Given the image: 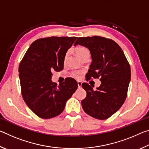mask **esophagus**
Instances as JSON below:
<instances>
[{
    "label": "esophagus",
    "mask_w": 149,
    "mask_h": 149,
    "mask_svg": "<svg viewBox=\"0 0 149 149\" xmlns=\"http://www.w3.org/2000/svg\"><path fill=\"white\" fill-rule=\"evenodd\" d=\"M81 82L79 81H77V85H78V87H81Z\"/></svg>",
    "instance_id": "34e87169"
}]
</instances>
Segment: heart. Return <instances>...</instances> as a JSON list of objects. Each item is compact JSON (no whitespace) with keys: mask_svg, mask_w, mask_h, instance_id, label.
Masks as SVG:
<instances>
[{"mask_svg":"<svg viewBox=\"0 0 149 149\" xmlns=\"http://www.w3.org/2000/svg\"><path fill=\"white\" fill-rule=\"evenodd\" d=\"M76 53L78 56L81 58L82 56H84V54H87V53H89V52L87 48H85L84 47H77L76 49ZM67 56H68V54H65V56L64 57L65 60H66ZM80 74H81V73L79 71H74L72 72V76L76 77V78H79L80 77Z\"/></svg>","mask_w":149,"mask_h":149,"instance_id":"heart-1","label":"heart"}]
</instances>
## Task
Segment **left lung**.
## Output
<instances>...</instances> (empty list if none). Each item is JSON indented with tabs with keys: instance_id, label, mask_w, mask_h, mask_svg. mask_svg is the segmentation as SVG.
<instances>
[{
	"instance_id": "8db88e82",
	"label": "left lung",
	"mask_w": 149,
	"mask_h": 149,
	"mask_svg": "<svg viewBox=\"0 0 149 149\" xmlns=\"http://www.w3.org/2000/svg\"><path fill=\"white\" fill-rule=\"evenodd\" d=\"M89 49L92 57L87 81L100 78L101 84L94 91L87 83L82 87L87 96L81 100L85 113L96 119L106 120L120 109L125 102L131 79L129 62L122 49L112 39L99 36L79 37L74 45Z\"/></svg>"
}]
</instances>
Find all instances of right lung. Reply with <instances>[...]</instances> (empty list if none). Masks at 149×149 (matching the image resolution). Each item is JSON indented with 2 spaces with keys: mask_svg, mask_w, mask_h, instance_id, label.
I'll return each mask as SVG.
<instances>
[{
  "mask_svg": "<svg viewBox=\"0 0 149 149\" xmlns=\"http://www.w3.org/2000/svg\"><path fill=\"white\" fill-rule=\"evenodd\" d=\"M77 37H50L35 41L20 62L19 77L22 97L33 112L42 119L61 114L65 103L77 89V83L68 77L57 85L52 72L64 68L65 54Z\"/></svg>",
  "mask_w": 149,
  "mask_h": 149,
  "instance_id": "obj_1",
  "label": "right lung"
}]
</instances>
